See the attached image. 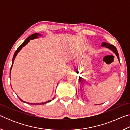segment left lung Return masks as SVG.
<instances>
[{
  "mask_svg": "<svg viewBox=\"0 0 130 130\" xmlns=\"http://www.w3.org/2000/svg\"><path fill=\"white\" fill-rule=\"evenodd\" d=\"M102 47H107L108 49H109L110 50H111L112 51H113L114 53H115V54H116V56H117L118 57V59L119 60V61H119V54H118V50L116 49V48L115 47V46H114L113 45H110V44L106 43V42H103L102 43Z\"/></svg>",
  "mask_w": 130,
  "mask_h": 130,
  "instance_id": "left-lung-1",
  "label": "left lung"
}]
</instances>
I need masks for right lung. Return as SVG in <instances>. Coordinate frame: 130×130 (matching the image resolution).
<instances>
[{"instance_id":"1","label":"right lung","mask_w":130,"mask_h":130,"mask_svg":"<svg viewBox=\"0 0 130 130\" xmlns=\"http://www.w3.org/2000/svg\"><path fill=\"white\" fill-rule=\"evenodd\" d=\"M41 36V34H38V33H34L33 34L31 35L30 36H29L28 37V38L27 39H25V41L23 42L21 44V45L19 46V47L18 48V49H17L16 52H15V53L14 54V56H13V58H12V65H11V69H10V73H11V69H12V65H13V63H14V60L15 58V57H16V56L17 55V54L20 51V50L22 49V47L25 46V45H27V44L29 42H30V39H36V38H37L38 37V36ZM19 99L21 100V101H22V102H24V103H27V104H34V105H41V104H46V103H49V102H51L52 100H49L47 101V102H43V103H28V102H25V101H23L21 99L19 98ZM53 99H54V98Z\"/></svg>"}]
</instances>
